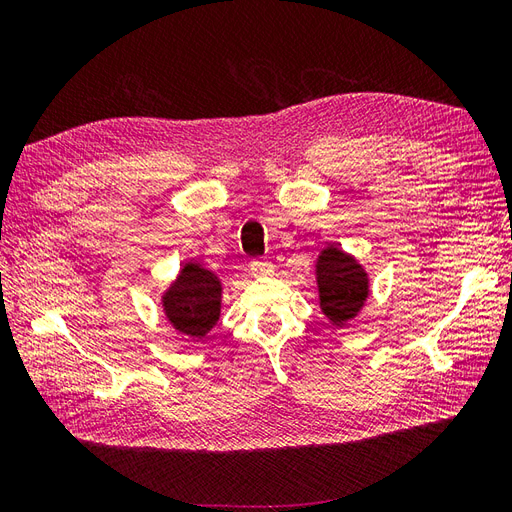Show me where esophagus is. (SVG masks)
I'll use <instances>...</instances> for the list:
<instances>
[{
    "label": "esophagus",
    "mask_w": 512,
    "mask_h": 512,
    "mask_svg": "<svg viewBox=\"0 0 512 512\" xmlns=\"http://www.w3.org/2000/svg\"><path fill=\"white\" fill-rule=\"evenodd\" d=\"M273 265L267 260H254L252 262V275L254 277H267V275H273Z\"/></svg>",
    "instance_id": "obj_1"
}]
</instances>
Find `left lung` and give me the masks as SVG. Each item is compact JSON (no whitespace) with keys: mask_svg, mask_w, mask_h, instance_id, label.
<instances>
[{"mask_svg":"<svg viewBox=\"0 0 512 512\" xmlns=\"http://www.w3.org/2000/svg\"><path fill=\"white\" fill-rule=\"evenodd\" d=\"M314 275L320 312L335 329L346 327V322L359 316L369 299V273L359 258L344 252L339 245H327L314 262Z\"/></svg>","mask_w":512,"mask_h":512,"instance_id":"obj_1","label":"left lung"}]
</instances>
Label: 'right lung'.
Returning a JSON list of instances; mask_svg holds the SVG:
<instances>
[{"mask_svg": "<svg viewBox=\"0 0 512 512\" xmlns=\"http://www.w3.org/2000/svg\"><path fill=\"white\" fill-rule=\"evenodd\" d=\"M222 292V280L203 262H183L160 297L164 318L177 333L203 339L220 320Z\"/></svg>", "mask_w": 512, "mask_h": 512, "instance_id": "obj_1", "label": "right lung"}]
</instances>
